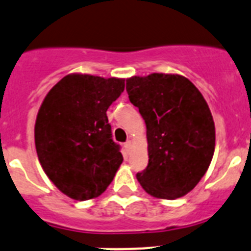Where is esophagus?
<instances>
[{"label": "esophagus", "instance_id": "34e87169", "mask_svg": "<svg viewBox=\"0 0 251 251\" xmlns=\"http://www.w3.org/2000/svg\"><path fill=\"white\" fill-rule=\"evenodd\" d=\"M130 148H132V142L130 141L126 142V143H124V151H127V154L130 151Z\"/></svg>", "mask_w": 251, "mask_h": 251}]
</instances>
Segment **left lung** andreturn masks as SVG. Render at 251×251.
Returning a JSON list of instances; mask_svg holds the SVG:
<instances>
[{
    "instance_id": "8db88e82",
    "label": "left lung",
    "mask_w": 251,
    "mask_h": 251,
    "mask_svg": "<svg viewBox=\"0 0 251 251\" xmlns=\"http://www.w3.org/2000/svg\"><path fill=\"white\" fill-rule=\"evenodd\" d=\"M127 92L147 127L149 160L138 181L159 199L188 194L206 173L215 149L214 121L203 94L188 78L165 73L133 75Z\"/></svg>"
}]
</instances>
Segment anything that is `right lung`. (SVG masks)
I'll return each instance as SVG.
<instances>
[{
  "label": "right lung",
  "instance_id": "add662e5",
  "mask_svg": "<svg viewBox=\"0 0 251 251\" xmlns=\"http://www.w3.org/2000/svg\"><path fill=\"white\" fill-rule=\"evenodd\" d=\"M123 91V78L72 73L41 104L34 124L38 160L50 181L72 199L100 197L123 162L107 117Z\"/></svg>",
  "mask_w": 251,
  "mask_h": 251
}]
</instances>
